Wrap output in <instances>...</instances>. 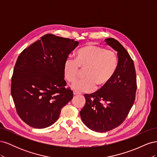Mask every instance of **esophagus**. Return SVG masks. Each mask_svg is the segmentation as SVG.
Masks as SVG:
<instances>
[{
  "label": "esophagus",
  "mask_w": 157,
  "mask_h": 157,
  "mask_svg": "<svg viewBox=\"0 0 157 157\" xmlns=\"http://www.w3.org/2000/svg\"><path fill=\"white\" fill-rule=\"evenodd\" d=\"M73 94L75 95V96H77V95H80V94H81V93L78 92H77V91H74L73 92Z\"/></svg>",
  "instance_id": "34e87169"
}]
</instances>
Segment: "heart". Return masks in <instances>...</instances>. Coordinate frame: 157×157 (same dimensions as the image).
<instances>
[{"label": "heart", "instance_id": "1", "mask_svg": "<svg viewBox=\"0 0 157 157\" xmlns=\"http://www.w3.org/2000/svg\"><path fill=\"white\" fill-rule=\"evenodd\" d=\"M118 67L115 52L94 44L84 46L75 53V60L67 58L63 64V75L68 82H75L80 70H84V77L72 85L78 92H90L101 88L111 81Z\"/></svg>", "mask_w": 157, "mask_h": 157}]
</instances>
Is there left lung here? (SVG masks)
Returning a JSON list of instances; mask_svg holds the SVG:
<instances>
[{"mask_svg":"<svg viewBox=\"0 0 157 157\" xmlns=\"http://www.w3.org/2000/svg\"><path fill=\"white\" fill-rule=\"evenodd\" d=\"M118 53V67L105 86L84 94L86 103L80 112L84 124L90 130L105 132L124 121L135 101L137 90L134 63L127 50L113 38L105 40Z\"/></svg>","mask_w":157,"mask_h":157,"instance_id":"8db88e82","label":"left lung"}]
</instances>
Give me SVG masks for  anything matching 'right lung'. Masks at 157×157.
Segmentation results:
<instances>
[{
  "instance_id": "add662e5",
  "label": "right lung",
  "mask_w": 157,
  "mask_h": 157,
  "mask_svg": "<svg viewBox=\"0 0 157 157\" xmlns=\"http://www.w3.org/2000/svg\"><path fill=\"white\" fill-rule=\"evenodd\" d=\"M78 41L46 34L18 56L12 77L11 94L18 115L27 124L44 128L58 119L73 97L66 88L63 64Z\"/></svg>"
}]
</instances>
